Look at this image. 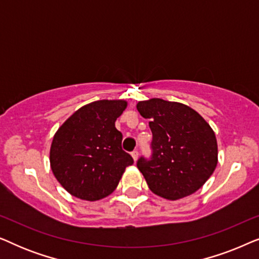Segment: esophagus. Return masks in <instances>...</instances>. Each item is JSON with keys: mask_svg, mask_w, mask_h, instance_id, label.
Here are the masks:
<instances>
[{"mask_svg": "<svg viewBox=\"0 0 259 259\" xmlns=\"http://www.w3.org/2000/svg\"><path fill=\"white\" fill-rule=\"evenodd\" d=\"M131 154H132L133 160H134V161H137V160H138V157H139V153H138V151H133L132 153H131Z\"/></svg>", "mask_w": 259, "mask_h": 259, "instance_id": "obj_1", "label": "esophagus"}]
</instances>
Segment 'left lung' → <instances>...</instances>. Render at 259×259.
<instances>
[{"mask_svg": "<svg viewBox=\"0 0 259 259\" xmlns=\"http://www.w3.org/2000/svg\"><path fill=\"white\" fill-rule=\"evenodd\" d=\"M137 109L150 119L153 134L151 160L137 162L150 190L168 200L199 190L218 164L217 139L206 120L189 106L158 98L139 101Z\"/></svg>", "mask_w": 259, "mask_h": 259, "instance_id": "1", "label": "left lung"}]
</instances>
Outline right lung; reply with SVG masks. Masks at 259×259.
Wrapping results in <instances>:
<instances>
[{
    "instance_id": "right-lung-1",
    "label": "right lung",
    "mask_w": 259,
    "mask_h": 259,
    "mask_svg": "<svg viewBox=\"0 0 259 259\" xmlns=\"http://www.w3.org/2000/svg\"><path fill=\"white\" fill-rule=\"evenodd\" d=\"M125 100H98L74 112L56 131L49 161L53 175L72 196L95 201L116 189L133 159L122 151L115 121Z\"/></svg>"
}]
</instances>
